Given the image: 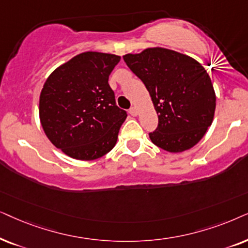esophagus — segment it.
Listing matches in <instances>:
<instances>
[{
  "label": "esophagus",
  "instance_id": "esophagus-1",
  "mask_svg": "<svg viewBox=\"0 0 248 248\" xmlns=\"http://www.w3.org/2000/svg\"><path fill=\"white\" fill-rule=\"evenodd\" d=\"M129 112H130L131 115H134V117H136V115L138 114V108H137L136 107H133V108H130Z\"/></svg>",
  "mask_w": 248,
  "mask_h": 248
}]
</instances>
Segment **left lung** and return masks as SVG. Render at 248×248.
I'll return each instance as SVG.
<instances>
[{"label":"left lung","instance_id":"left-lung-1","mask_svg":"<svg viewBox=\"0 0 248 248\" xmlns=\"http://www.w3.org/2000/svg\"><path fill=\"white\" fill-rule=\"evenodd\" d=\"M144 82L158 117L152 143L170 153L194 147L206 134L216 112V92L209 74L189 55L164 47L124 55Z\"/></svg>","mask_w":248,"mask_h":248}]
</instances>
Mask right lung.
Returning <instances> with one entry per match:
<instances>
[{"label": "right lung", "instance_id": "right-lung-1", "mask_svg": "<svg viewBox=\"0 0 248 248\" xmlns=\"http://www.w3.org/2000/svg\"><path fill=\"white\" fill-rule=\"evenodd\" d=\"M120 59L110 53H80L44 82L39 120L49 141L68 156L96 160L117 144L127 113L115 105L108 76Z\"/></svg>", "mask_w": 248, "mask_h": 248}]
</instances>
